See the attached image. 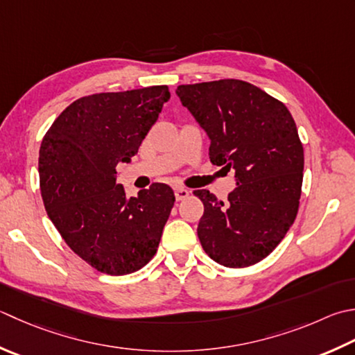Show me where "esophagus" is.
<instances>
[{"label": "esophagus", "mask_w": 355, "mask_h": 355, "mask_svg": "<svg viewBox=\"0 0 355 355\" xmlns=\"http://www.w3.org/2000/svg\"><path fill=\"white\" fill-rule=\"evenodd\" d=\"M189 197V191L184 189V187H175V198L177 201H182Z\"/></svg>", "instance_id": "34e87169"}]
</instances>
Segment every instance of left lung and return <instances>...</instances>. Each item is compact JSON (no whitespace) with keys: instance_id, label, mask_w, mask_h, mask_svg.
<instances>
[{"instance_id":"8db88e82","label":"left lung","mask_w":355,"mask_h":355,"mask_svg":"<svg viewBox=\"0 0 355 355\" xmlns=\"http://www.w3.org/2000/svg\"><path fill=\"white\" fill-rule=\"evenodd\" d=\"M175 94L209 137L212 164L235 171L227 201L193 193L205 212L197 234L226 268H246L274 251L293 226L303 182V146L288 107L241 80L178 86Z\"/></svg>"}]
</instances>
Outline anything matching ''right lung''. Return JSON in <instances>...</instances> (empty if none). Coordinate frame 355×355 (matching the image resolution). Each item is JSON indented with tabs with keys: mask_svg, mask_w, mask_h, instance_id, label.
Segmentation results:
<instances>
[{
	"mask_svg": "<svg viewBox=\"0 0 355 355\" xmlns=\"http://www.w3.org/2000/svg\"><path fill=\"white\" fill-rule=\"evenodd\" d=\"M169 98L168 86L83 96L41 141L40 187L49 218L67 246L100 272H135L158 249L173 191L154 183L128 198L115 168L137 155Z\"/></svg>",
	"mask_w": 355,
	"mask_h": 355,
	"instance_id": "1",
	"label": "right lung"
}]
</instances>
